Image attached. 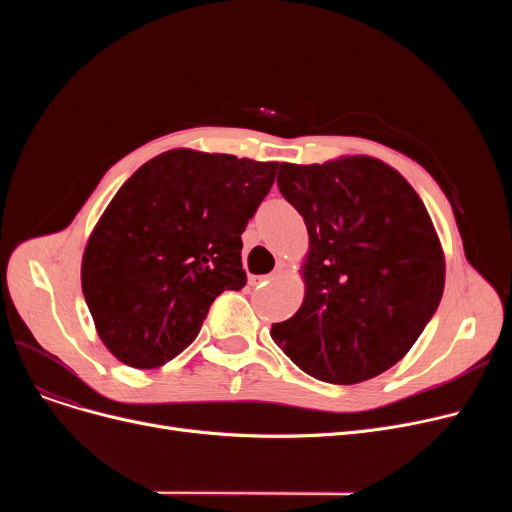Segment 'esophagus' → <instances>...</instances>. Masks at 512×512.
Returning a JSON list of instances; mask_svg holds the SVG:
<instances>
[{
    "label": "esophagus",
    "instance_id": "1",
    "mask_svg": "<svg viewBox=\"0 0 512 512\" xmlns=\"http://www.w3.org/2000/svg\"><path fill=\"white\" fill-rule=\"evenodd\" d=\"M270 280H272V276H251V278H249V284H251V286H265Z\"/></svg>",
    "mask_w": 512,
    "mask_h": 512
}]
</instances>
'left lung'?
Returning <instances> with one entry per match:
<instances>
[{
	"instance_id": "obj_1",
	"label": "left lung",
	"mask_w": 512,
	"mask_h": 512,
	"mask_svg": "<svg viewBox=\"0 0 512 512\" xmlns=\"http://www.w3.org/2000/svg\"><path fill=\"white\" fill-rule=\"evenodd\" d=\"M278 186L309 232L305 301L272 326L311 378L359 384L409 353L444 292V253L413 186L373 157L280 164Z\"/></svg>"
}]
</instances>
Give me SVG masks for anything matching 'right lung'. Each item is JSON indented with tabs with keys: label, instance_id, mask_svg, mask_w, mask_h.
<instances>
[{
	"label": "right lung",
	"instance_id": "obj_1",
	"mask_svg": "<svg viewBox=\"0 0 512 512\" xmlns=\"http://www.w3.org/2000/svg\"><path fill=\"white\" fill-rule=\"evenodd\" d=\"M276 161L172 149L134 172L83 255V294L103 344L137 369L191 344L211 303L247 284L242 238Z\"/></svg>",
	"mask_w": 512,
	"mask_h": 512
}]
</instances>
